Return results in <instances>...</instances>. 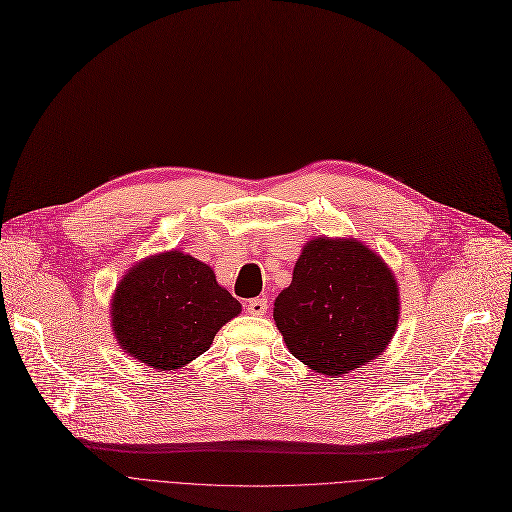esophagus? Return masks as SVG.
Masks as SVG:
<instances>
[{
    "mask_svg": "<svg viewBox=\"0 0 512 512\" xmlns=\"http://www.w3.org/2000/svg\"><path fill=\"white\" fill-rule=\"evenodd\" d=\"M245 307H247V311H249L251 315H263V313L267 311V299H263V297H261V299H259V297H257V299H251V301H247Z\"/></svg>",
    "mask_w": 512,
    "mask_h": 512,
    "instance_id": "obj_1",
    "label": "esophagus"
}]
</instances>
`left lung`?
Wrapping results in <instances>:
<instances>
[{
	"label": "left lung",
	"mask_w": 512,
	"mask_h": 512,
	"mask_svg": "<svg viewBox=\"0 0 512 512\" xmlns=\"http://www.w3.org/2000/svg\"><path fill=\"white\" fill-rule=\"evenodd\" d=\"M398 313L392 270L355 238L309 240L274 303L288 351L324 375L355 371L384 353Z\"/></svg>",
	"instance_id": "obj_1"
}]
</instances>
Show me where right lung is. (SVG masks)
Returning a JSON list of instances; mask_svg holds the SVG:
<instances>
[{
    "mask_svg": "<svg viewBox=\"0 0 512 512\" xmlns=\"http://www.w3.org/2000/svg\"><path fill=\"white\" fill-rule=\"evenodd\" d=\"M240 309L207 263L174 249L132 265L114 292L110 313L124 353L170 371L203 355Z\"/></svg>",
    "mask_w": 512,
    "mask_h": 512,
    "instance_id": "obj_1",
    "label": "right lung"
}]
</instances>
